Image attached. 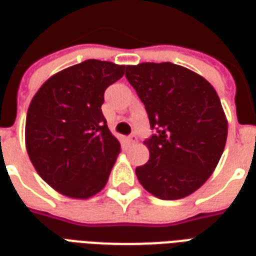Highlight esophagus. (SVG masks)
Returning <instances> with one entry per match:
<instances>
[{
  "instance_id": "1",
  "label": "esophagus",
  "mask_w": 256,
  "mask_h": 256,
  "mask_svg": "<svg viewBox=\"0 0 256 256\" xmlns=\"http://www.w3.org/2000/svg\"><path fill=\"white\" fill-rule=\"evenodd\" d=\"M126 141L130 142V144H137V136H136V134L130 136V137H128V138H126Z\"/></svg>"
}]
</instances>
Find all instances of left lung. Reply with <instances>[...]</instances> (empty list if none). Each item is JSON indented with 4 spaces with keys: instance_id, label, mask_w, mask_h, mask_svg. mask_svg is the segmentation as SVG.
Returning <instances> with one entry per match:
<instances>
[{
    "instance_id": "obj_1",
    "label": "left lung",
    "mask_w": 256,
    "mask_h": 256,
    "mask_svg": "<svg viewBox=\"0 0 256 256\" xmlns=\"http://www.w3.org/2000/svg\"><path fill=\"white\" fill-rule=\"evenodd\" d=\"M126 76L158 130L144 142L150 158L136 168L140 183L162 200L191 195L216 170L227 141L218 94L204 76L172 62L126 65Z\"/></svg>"
}]
</instances>
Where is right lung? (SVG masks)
Masks as SVG:
<instances>
[{
    "label": "right lung",
    "instance_id": "obj_1",
    "mask_svg": "<svg viewBox=\"0 0 256 256\" xmlns=\"http://www.w3.org/2000/svg\"><path fill=\"white\" fill-rule=\"evenodd\" d=\"M126 65L86 60L50 76L26 112V148L40 178L61 195L90 198L108 183L120 144L101 110Z\"/></svg>",
    "mask_w": 256,
    "mask_h": 256
}]
</instances>
